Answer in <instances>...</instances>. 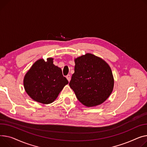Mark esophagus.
Instances as JSON below:
<instances>
[{"label": "esophagus", "instance_id": "esophagus-1", "mask_svg": "<svg viewBox=\"0 0 147 147\" xmlns=\"http://www.w3.org/2000/svg\"><path fill=\"white\" fill-rule=\"evenodd\" d=\"M66 78H67V79L68 80V81L70 82V80H71V76H70V74H68V75L66 76Z\"/></svg>", "mask_w": 147, "mask_h": 147}]
</instances>
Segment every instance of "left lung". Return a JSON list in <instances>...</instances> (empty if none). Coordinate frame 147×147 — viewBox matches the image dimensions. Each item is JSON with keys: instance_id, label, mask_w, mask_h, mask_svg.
Instances as JSON below:
<instances>
[{"instance_id": "obj_1", "label": "left lung", "mask_w": 147, "mask_h": 147, "mask_svg": "<svg viewBox=\"0 0 147 147\" xmlns=\"http://www.w3.org/2000/svg\"><path fill=\"white\" fill-rule=\"evenodd\" d=\"M74 73L69 83L77 99L87 107L103 103L113 91L111 68L100 57L87 53L74 60Z\"/></svg>"}]
</instances>
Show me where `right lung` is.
Instances as JSON below:
<instances>
[{
	"mask_svg": "<svg viewBox=\"0 0 147 147\" xmlns=\"http://www.w3.org/2000/svg\"><path fill=\"white\" fill-rule=\"evenodd\" d=\"M68 83L60 68L53 64V58L37 60L26 73L24 89L31 98L38 102H53L63 87Z\"/></svg>",
	"mask_w": 147,
	"mask_h": 147,
	"instance_id": "add662e5",
	"label": "right lung"
}]
</instances>
